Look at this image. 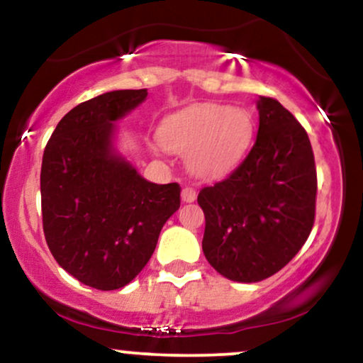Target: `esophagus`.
<instances>
[{"label":"esophagus","instance_id":"esophagus-1","mask_svg":"<svg viewBox=\"0 0 363 363\" xmlns=\"http://www.w3.org/2000/svg\"><path fill=\"white\" fill-rule=\"evenodd\" d=\"M181 196H182V201H184V203H193L196 199V189H194V187L187 186V187H184V189H182Z\"/></svg>","mask_w":363,"mask_h":363}]
</instances>
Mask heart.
<instances>
[{
	"mask_svg": "<svg viewBox=\"0 0 363 363\" xmlns=\"http://www.w3.org/2000/svg\"><path fill=\"white\" fill-rule=\"evenodd\" d=\"M251 138V116L216 104L177 112L160 128L162 147L187 155V167L199 177H215L230 170L247 152Z\"/></svg>",
	"mask_w": 363,
	"mask_h": 363,
	"instance_id": "heart-1",
	"label": "heart"
}]
</instances>
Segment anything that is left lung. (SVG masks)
I'll return each mask as SVG.
<instances>
[{"instance_id": "obj_1", "label": "left lung", "mask_w": 363, "mask_h": 363, "mask_svg": "<svg viewBox=\"0 0 363 363\" xmlns=\"http://www.w3.org/2000/svg\"><path fill=\"white\" fill-rule=\"evenodd\" d=\"M251 152L223 181L199 191L203 252L225 278L254 283L294 259L315 218L314 152L302 124L272 97L257 101Z\"/></svg>"}]
</instances>
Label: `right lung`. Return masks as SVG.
<instances>
[{"label": "right lung", "mask_w": 363, "mask_h": 363, "mask_svg": "<svg viewBox=\"0 0 363 363\" xmlns=\"http://www.w3.org/2000/svg\"><path fill=\"white\" fill-rule=\"evenodd\" d=\"M147 95V89L114 90L78 104L45 145L40 169L45 242L57 264L91 289L128 285L181 206L177 182L145 181L112 152V123Z\"/></svg>", "instance_id": "right-lung-1"}]
</instances>
